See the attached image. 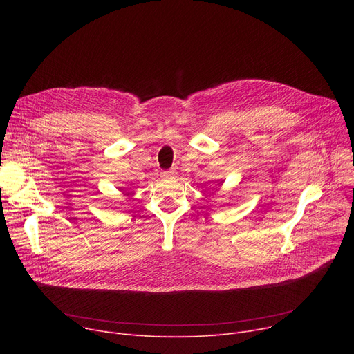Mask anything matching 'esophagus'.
I'll return each instance as SVG.
<instances>
[{"mask_svg": "<svg viewBox=\"0 0 354 354\" xmlns=\"http://www.w3.org/2000/svg\"><path fill=\"white\" fill-rule=\"evenodd\" d=\"M175 175H176V172H175L174 169L163 171V172L160 174V176H162V178H165V179H172V178H175Z\"/></svg>", "mask_w": 354, "mask_h": 354, "instance_id": "obj_1", "label": "esophagus"}]
</instances>
